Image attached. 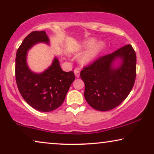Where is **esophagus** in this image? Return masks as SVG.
I'll return each mask as SVG.
<instances>
[{
	"label": "esophagus",
	"mask_w": 154,
	"mask_h": 154,
	"mask_svg": "<svg viewBox=\"0 0 154 154\" xmlns=\"http://www.w3.org/2000/svg\"><path fill=\"white\" fill-rule=\"evenodd\" d=\"M74 73H75V76H76L77 78H79V76H80V71H79V69L75 68V69H74Z\"/></svg>",
	"instance_id": "esophagus-1"
}]
</instances>
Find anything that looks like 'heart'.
Listing matches in <instances>:
<instances>
[{
    "instance_id": "1",
    "label": "heart",
    "mask_w": 154,
    "mask_h": 154,
    "mask_svg": "<svg viewBox=\"0 0 154 154\" xmlns=\"http://www.w3.org/2000/svg\"><path fill=\"white\" fill-rule=\"evenodd\" d=\"M95 40L89 39L84 41L79 47L77 48L76 52H81L88 48H89L87 51L82 54L79 57V62L82 64H89L97 58L100 55V52L104 50L105 48V43L104 42L101 41L95 44Z\"/></svg>"
}]
</instances>
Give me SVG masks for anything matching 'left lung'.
<instances>
[{"instance_id": "obj_1", "label": "left lung", "mask_w": 154, "mask_h": 154, "mask_svg": "<svg viewBox=\"0 0 154 154\" xmlns=\"http://www.w3.org/2000/svg\"><path fill=\"white\" fill-rule=\"evenodd\" d=\"M120 60L117 67L115 62ZM136 53L131 45L101 57L81 71L85 83L84 96L90 106L106 111L127 98L136 78Z\"/></svg>"}]
</instances>
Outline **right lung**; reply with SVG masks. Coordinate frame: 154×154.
<instances>
[{
  "label": "right lung",
  "instance_id": "add662e5",
  "mask_svg": "<svg viewBox=\"0 0 154 154\" xmlns=\"http://www.w3.org/2000/svg\"><path fill=\"white\" fill-rule=\"evenodd\" d=\"M39 43L49 45L45 31H33L22 41L16 54L15 79L19 91L27 104L38 111L48 112L62 104L75 75L72 71H63L57 57L43 72L31 71L27 65V53Z\"/></svg>",
  "mask_w": 154,
  "mask_h": 154
}]
</instances>
